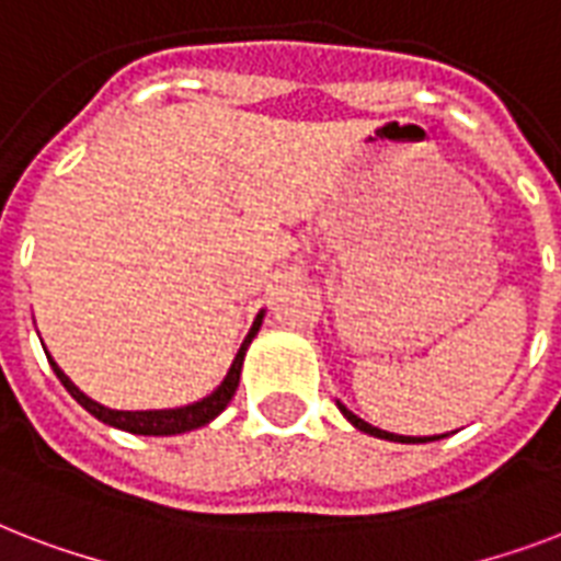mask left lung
<instances>
[{
	"mask_svg": "<svg viewBox=\"0 0 561 561\" xmlns=\"http://www.w3.org/2000/svg\"><path fill=\"white\" fill-rule=\"evenodd\" d=\"M337 408H341L343 416L350 419L352 425L358 427V431H364V434H369V436H378V439H390V443H434V439H443V436H448V434H443V436H399V434H390V431H381V427L369 425V422H364L360 416H355V413H352L346 404H341V401H337Z\"/></svg>",
	"mask_w": 561,
	"mask_h": 561,
	"instance_id": "left-lung-1",
	"label": "left lung"
}]
</instances>
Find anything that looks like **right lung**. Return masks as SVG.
Here are the masks:
<instances>
[{"mask_svg":"<svg viewBox=\"0 0 561 561\" xmlns=\"http://www.w3.org/2000/svg\"><path fill=\"white\" fill-rule=\"evenodd\" d=\"M262 320H264V311H259L253 320V329L247 332L244 343H241V350H238L236 360H232V367H229L227 378L218 383V390H211L206 399L194 401V404H186V408H171V410H110L99 401H92L87 392H81L69 381V375L64 369L57 367L51 355L46 352L48 364L55 369V375L60 378V383L66 387V392L72 396L83 410H90L92 416L104 422V425H113L118 431H127V434H142V436H174V434H186V431H194V427H203L209 425L211 419L218 416L220 410L227 408L232 396L238 390V381H241V364H244V355H247V346L253 343V337L259 334L262 329Z\"/></svg>","mask_w":561,"mask_h":561,"instance_id":"obj_1","label":"right lung"}]
</instances>
